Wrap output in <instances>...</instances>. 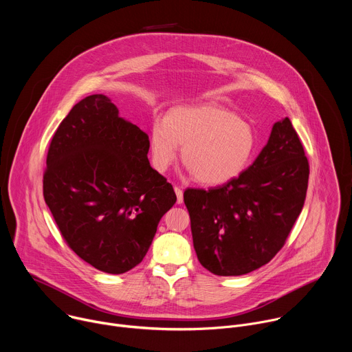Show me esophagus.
Wrapping results in <instances>:
<instances>
[{"label":"esophagus","instance_id":"esophagus-1","mask_svg":"<svg viewBox=\"0 0 352 352\" xmlns=\"http://www.w3.org/2000/svg\"><path fill=\"white\" fill-rule=\"evenodd\" d=\"M174 190H175V195H177V204L181 205L182 200H184V192L179 186H174Z\"/></svg>","mask_w":352,"mask_h":352}]
</instances>
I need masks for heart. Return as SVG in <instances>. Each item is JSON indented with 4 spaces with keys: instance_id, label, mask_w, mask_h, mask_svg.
Segmentation results:
<instances>
[{
    "instance_id": "1",
    "label": "heart",
    "mask_w": 352,
    "mask_h": 352,
    "mask_svg": "<svg viewBox=\"0 0 352 352\" xmlns=\"http://www.w3.org/2000/svg\"><path fill=\"white\" fill-rule=\"evenodd\" d=\"M255 144L252 126L216 104L175 107L164 121L156 118L148 133L150 160L157 171H166L175 162L182 146L186 168L205 185H221L238 177Z\"/></svg>"
}]
</instances>
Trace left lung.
<instances>
[{"instance_id": "8db88e82", "label": "left lung", "mask_w": 352, "mask_h": 352, "mask_svg": "<svg viewBox=\"0 0 352 352\" xmlns=\"http://www.w3.org/2000/svg\"><path fill=\"white\" fill-rule=\"evenodd\" d=\"M309 163L288 117L276 122L252 166L224 185L188 188L193 248L205 269L242 276L269 263L304 208Z\"/></svg>"}]
</instances>
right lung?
I'll return each mask as SVG.
<instances>
[{
    "label": "right lung",
    "mask_w": 352,
    "mask_h": 352,
    "mask_svg": "<svg viewBox=\"0 0 352 352\" xmlns=\"http://www.w3.org/2000/svg\"><path fill=\"white\" fill-rule=\"evenodd\" d=\"M147 153L148 136L104 94L75 104L50 143L44 200L68 246L100 272L139 265L177 202Z\"/></svg>",
    "instance_id": "add662e5"
}]
</instances>
